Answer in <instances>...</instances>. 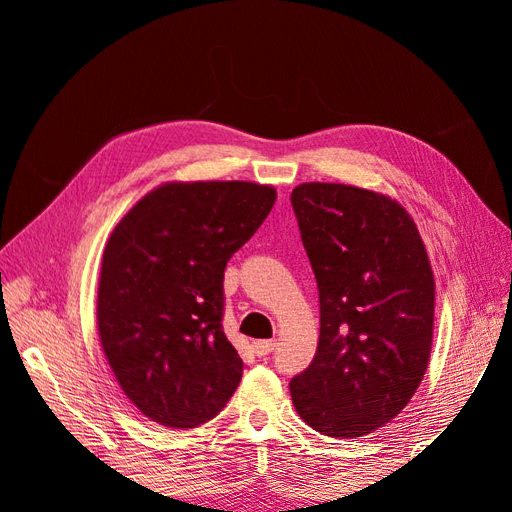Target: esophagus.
Segmentation results:
<instances>
[{
	"mask_svg": "<svg viewBox=\"0 0 512 512\" xmlns=\"http://www.w3.org/2000/svg\"><path fill=\"white\" fill-rule=\"evenodd\" d=\"M275 348V342H271V339H260V342H254V352L258 356H267L269 352H273Z\"/></svg>",
	"mask_w": 512,
	"mask_h": 512,
	"instance_id": "34e87169",
	"label": "esophagus"
}]
</instances>
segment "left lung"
<instances>
[{
  "instance_id": "left-lung-1",
  "label": "left lung",
  "mask_w": 512,
  "mask_h": 512,
  "mask_svg": "<svg viewBox=\"0 0 512 512\" xmlns=\"http://www.w3.org/2000/svg\"><path fill=\"white\" fill-rule=\"evenodd\" d=\"M290 203L318 284L314 361L290 380L294 410L331 438L389 423L421 384L436 282L418 228L393 198L301 183Z\"/></svg>"
}]
</instances>
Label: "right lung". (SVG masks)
I'll list each match as a JSON object with an SVG mask.
<instances>
[{"instance_id": "1", "label": "right lung", "mask_w": 512, "mask_h": 512, "mask_svg": "<svg viewBox=\"0 0 512 512\" xmlns=\"http://www.w3.org/2000/svg\"><path fill=\"white\" fill-rule=\"evenodd\" d=\"M275 198L250 181L164 183L111 232L100 342L121 391L151 421L198 427L237 391L243 361L222 331L224 269Z\"/></svg>"}]
</instances>
